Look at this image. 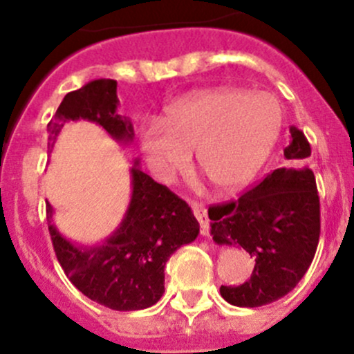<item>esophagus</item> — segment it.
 I'll use <instances>...</instances> for the list:
<instances>
[{
  "instance_id": "1",
  "label": "esophagus",
  "mask_w": 354,
  "mask_h": 354,
  "mask_svg": "<svg viewBox=\"0 0 354 354\" xmlns=\"http://www.w3.org/2000/svg\"><path fill=\"white\" fill-rule=\"evenodd\" d=\"M189 205H192L193 213H195L198 221H200L201 235H208L209 234V223H208V213H207V208H205V205L198 203V201H189Z\"/></svg>"
}]
</instances>
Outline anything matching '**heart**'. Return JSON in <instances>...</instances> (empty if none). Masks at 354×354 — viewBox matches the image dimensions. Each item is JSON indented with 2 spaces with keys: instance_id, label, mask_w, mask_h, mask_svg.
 <instances>
[{
  "instance_id": "heart-1",
  "label": "heart",
  "mask_w": 354,
  "mask_h": 354,
  "mask_svg": "<svg viewBox=\"0 0 354 354\" xmlns=\"http://www.w3.org/2000/svg\"><path fill=\"white\" fill-rule=\"evenodd\" d=\"M281 129L274 95L220 88L180 100L162 122H146L141 149L161 180H171L195 153L205 176L221 192H234L262 168Z\"/></svg>"
}]
</instances>
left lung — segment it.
Masks as SVG:
<instances>
[{"instance_id":"obj_1","label":"left lung","mask_w":354,"mask_h":354,"mask_svg":"<svg viewBox=\"0 0 354 354\" xmlns=\"http://www.w3.org/2000/svg\"><path fill=\"white\" fill-rule=\"evenodd\" d=\"M286 159L310 156L302 131L290 126ZM213 240L236 245L254 257L250 279L221 286L220 294L239 308H259L287 296L308 272L321 234L319 195L309 168H279L248 188L239 200L208 208Z\"/></svg>"}]
</instances>
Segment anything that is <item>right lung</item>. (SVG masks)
I'll return each mask as SVG.
<instances>
[{
    "instance_id": "1",
    "label": "right lung",
    "mask_w": 354,
    "mask_h": 354,
    "mask_svg": "<svg viewBox=\"0 0 354 354\" xmlns=\"http://www.w3.org/2000/svg\"><path fill=\"white\" fill-rule=\"evenodd\" d=\"M118 82L92 80L68 92L50 120L48 146L67 120L87 119L99 124L115 141L131 142L133 124L118 114ZM131 169L133 196L118 230L100 245H73L52 223L53 209L46 203V221L53 250L65 275L88 299L114 310L151 308L165 292V266L185 243L200 234V223L185 200L159 185L149 174Z\"/></svg>"
}]
</instances>
